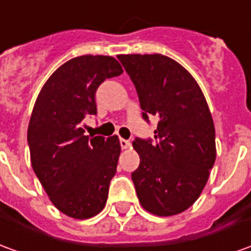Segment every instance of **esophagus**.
<instances>
[{"label":"esophagus","mask_w":251,"mask_h":251,"mask_svg":"<svg viewBox=\"0 0 251 251\" xmlns=\"http://www.w3.org/2000/svg\"><path fill=\"white\" fill-rule=\"evenodd\" d=\"M120 144L122 150H126V148L130 147V141H129V140H125V138H120Z\"/></svg>","instance_id":"esophagus-1"}]
</instances>
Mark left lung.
I'll list each match as a JSON object with an SVG mask.
<instances>
[{
	"label": "left lung",
	"mask_w": 251,
	"mask_h": 251,
	"mask_svg": "<svg viewBox=\"0 0 251 251\" xmlns=\"http://www.w3.org/2000/svg\"><path fill=\"white\" fill-rule=\"evenodd\" d=\"M137 91L143 118H159L155 140L136 138L140 166L131 173L145 211L173 216L199 199L216 159L215 125L189 72L162 54L118 55Z\"/></svg>",
	"instance_id": "left-lung-1"
}]
</instances>
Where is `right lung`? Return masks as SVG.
I'll return each mask as SVG.
<instances>
[{
	"mask_svg": "<svg viewBox=\"0 0 251 251\" xmlns=\"http://www.w3.org/2000/svg\"><path fill=\"white\" fill-rule=\"evenodd\" d=\"M122 66L108 55H81L52 73L28 125L31 164L51 202L73 219H89L104 208L117 173V136H84V118L96 115V89L120 76Z\"/></svg>",
	"mask_w": 251,
	"mask_h": 251,
	"instance_id": "right-lung-1",
	"label": "right lung"
}]
</instances>
